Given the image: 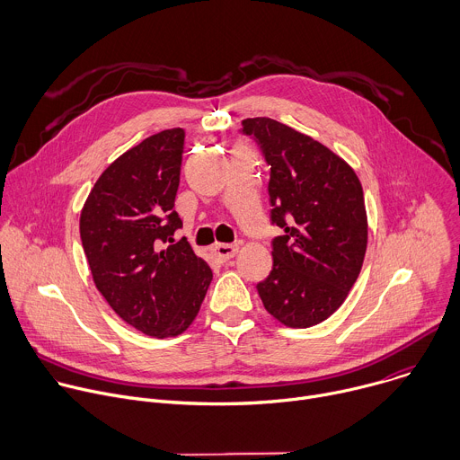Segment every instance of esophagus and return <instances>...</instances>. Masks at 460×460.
I'll return each instance as SVG.
<instances>
[{
  "label": "esophagus",
  "instance_id": "obj_1",
  "mask_svg": "<svg viewBox=\"0 0 460 460\" xmlns=\"http://www.w3.org/2000/svg\"><path fill=\"white\" fill-rule=\"evenodd\" d=\"M213 251H215V254H217L222 261H227L229 258H233V256L238 252V245H234V243H217V245L213 247Z\"/></svg>",
  "mask_w": 460,
  "mask_h": 460
}]
</instances>
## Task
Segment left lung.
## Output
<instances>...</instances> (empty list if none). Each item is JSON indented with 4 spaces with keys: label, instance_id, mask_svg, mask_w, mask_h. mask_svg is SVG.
<instances>
[{
    "label": "left lung",
    "instance_id": "obj_1",
    "mask_svg": "<svg viewBox=\"0 0 460 460\" xmlns=\"http://www.w3.org/2000/svg\"><path fill=\"white\" fill-rule=\"evenodd\" d=\"M268 165L273 270L256 286L261 304L288 327L332 316L357 282L367 247V215L358 176L332 149L271 118H247Z\"/></svg>",
    "mask_w": 460,
    "mask_h": 460
}]
</instances>
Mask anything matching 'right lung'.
Masks as SVG:
<instances>
[{"mask_svg":"<svg viewBox=\"0 0 460 460\" xmlns=\"http://www.w3.org/2000/svg\"><path fill=\"white\" fill-rule=\"evenodd\" d=\"M183 128H167L116 158L80 217L82 245L98 291L135 330L167 339L200 311L213 271L185 238L174 208Z\"/></svg>","mask_w":460,"mask_h":460,"instance_id":"1","label":"right lung"}]
</instances>
